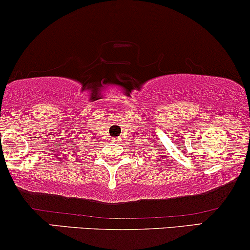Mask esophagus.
Instances as JSON below:
<instances>
[{"label":"esophagus","mask_w":250,"mask_h":250,"mask_svg":"<svg viewBox=\"0 0 250 250\" xmlns=\"http://www.w3.org/2000/svg\"><path fill=\"white\" fill-rule=\"evenodd\" d=\"M113 141H115V143H117V141H118V138H113Z\"/></svg>","instance_id":"esophagus-1"}]
</instances>
